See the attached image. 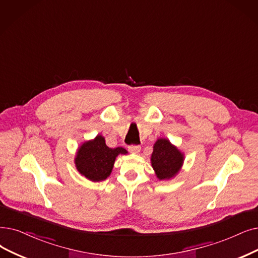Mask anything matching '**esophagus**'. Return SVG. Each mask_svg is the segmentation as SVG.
Masks as SVG:
<instances>
[{"label":"esophagus","mask_w":258,"mask_h":258,"mask_svg":"<svg viewBox=\"0 0 258 258\" xmlns=\"http://www.w3.org/2000/svg\"><path fill=\"white\" fill-rule=\"evenodd\" d=\"M140 145H135V144H132V145H128V151L133 154H137L140 152Z\"/></svg>","instance_id":"obj_1"}]
</instances>
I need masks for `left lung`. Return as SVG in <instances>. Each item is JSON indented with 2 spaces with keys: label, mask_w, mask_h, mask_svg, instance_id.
<instances>
[{
  "label": "left lung",
  "mask_w": 258,
  "mask_h": 258,
  "mask_svg": "<svg viewBox=\"0 0 258 258\" xmlns=\"http://www.w3.org/2000/svg\"><path fill=\"white\" fill-rule=\"evenodd\" d=\"M151 160L157 177L169 179L178 173L183 161V156L169 140L159 139L154 145Z\"/></svg>",
  "instance_id": "1"
}]
</instances>
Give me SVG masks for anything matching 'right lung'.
I'll list each match as a JSON object with an SVG mask.
<instances>
[{
	"instance_id": "add662e5",
	"label": "right lung",
	"mask_w": 258,
	"mask_h": 258,
	"mask_svg": "<svg viewBox=\"0 0 258 258\" xmlns=\"http://www.w3.org/2000/svg\"><path fill=\"white\" fill-rule=\"evenodd\" d=\"M123 148L109 149L102 136H97L95 140L85 142L78 151L76 157L77 169L92 181L106 179L119 154H126Z\"/></svg>"
}]
</instances>
